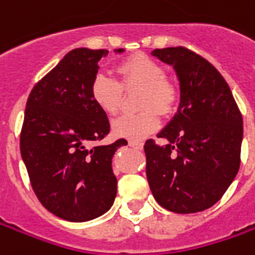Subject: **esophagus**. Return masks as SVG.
<instances>
[{"label": "esophagus", "mask_w": 255, "mask_h": 255, "mask_svg": "<svg viewBox=\"0 0 255 255\" xmlns=\"http://www.w3.org/2000/svg\"><path fill=\"white\" fill-rule=\"evenodd\" d=\"M129 146L133 147V149H136V150H140L143 147V144L140 142H137V140H129Z\"/></svg>", "instance_id": "obj_1"}]
</instances>
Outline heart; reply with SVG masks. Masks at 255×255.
<instances>
[{"mask_svg":"<svg viewBox=\"0 0 255 255\" xmlns=\"http://www.w3.org/2000/svg\"><path fill=\"white\" fill-rule=\"evenodd\" d=\"M116 71L119 81L106 74H98L91 82V98L106 115H115L122 103L123 88L142 86L140 112L125 113L113 122V132L126 139L139 140L154 132L160 123L159 113L169 115L180 98L179 84L166 76V68L149 55L137 52L122 59ZM156 107L157 111L154 109Z\"/></svg>","mask_w":255,"mask_h":255,"instance_id":"1","label":"heart"}]
</instances>
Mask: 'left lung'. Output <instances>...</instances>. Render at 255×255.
<instances>
[{
  "mask_svg": "<svg viewBox=\"0 0 255 255\" xmlns=\"http://www.w3.org/2000/svg\"><path fill=\"white\" fill-rule=\"evenodd\" d=\"M180 81V106L159 133L160 146L146 140V177L156 201L189 214L210 209L240 169L243 116L221 74L184 46L154 49Z\"/></svg>",
  "mask_w": 255,
  "mask_h": 255,
  "instance_id": "1",
  "label": "left lung"
}]
</instances>
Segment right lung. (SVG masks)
Masks as SVG:
<instances>
[{
  "instance_id": "right-lung-1",
  "label": "right lung",
  "mask_w": 255,
  "mask_h": 255,
  "mask_svg": "<svg viewBox=\"0 0 255 255\" xmlns=\"http://www.w3.org/2000/svg\"><path fill=\"white\" fill-rule=\"evenodd\" d=\"M106 52L71 51L26 101L19 147L32 190L46 210L68 221L96 219L116 197L112 157L128 140L93 144L109 134L111 125L89 91Z\"/></svg>"
}]
</instances>
